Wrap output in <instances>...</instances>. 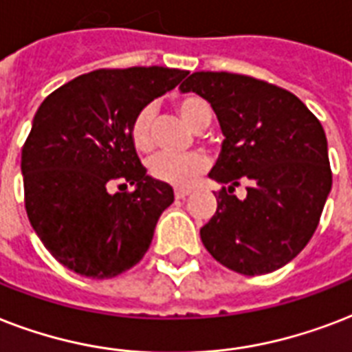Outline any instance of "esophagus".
Listing matches in <instances>:
<instances>
[{
	"instance_id": "esophagus-1",
	"label": "esophagus",
	"mask_w": 352,
	"mask_h": 352,
	"mask_svg": "<svg viewBox=\"0 0 352 352\" xmlns=\"http://www.w3.org/2000/svg\"><path fill=\"white\" fill-rule=\"evenodd\" d=\"M174 195H176V198H178V200H184V198H187V196L190 195V190L189 189H176L174 190Z\"/></svg>"
}]
</instances>
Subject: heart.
I'll list each match as a JSON object with an SVG mask.
<instances>
[{
  "label": "heart",
  "mask_w": 352,
  "mask_h": 352,
  "mask_svg": "<svg viewBox=\"0 0 352 352\" xmlns=\"http://www.w3.org/2000/svg\"><path fill=\"white\" fill-rule=\"evenodd\" d=\"M174 108L179 117L187 122L192 130H204L211 122L213 110L204 97L195 94L182 95L174 100ZM152 124H154V106H141L128 124V135L135 151L148 152L154 145L152 138ZM148 174L151 178L162 184L173 185L178 189H189L198 182L201 174L209 168V157L206 152H190L185 156L173 154H156L148 160Z\"/></svg>",
  "instance_id": "1"
}]
</instances>
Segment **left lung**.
I'll return each mask as SVG.
<instances>
[{
	"instance_id": "8db88e82",
	"label": "left lung",
	"mask_w": 352,
	"mask_h": 352,
	"mask_svg": "<svg viewBox=\"0 0 352 352\" xmlns=\"http://www.w3.org/2000/svg\"><path fill=\"white\" fill-rule=\"evenodd\" d=\"M179 89L213 106L226 135L209 174L224 187L200 230L204 246L236 274L279 270L309 244L331 192L321 122L294 94L246 75L198 72ZM242 183L248 195L239 201Z\"/></svg>"
}]
</instances>
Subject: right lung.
Listing matches in <instances>:
<instances>
[{
    "label": "right lung",
    "mask_w": 352,
    "mask_h": 352,
    "mask_svg": "<svg viewBox=\"0 0 352 352\" xmlns=\"http://www.w3.org/2000/svg\"><path fill=\"white\" fill-rule=\"evenodd\" d=\"M184 77V69L160 65L95 69L40 104L21 148L25 211L43 246L65 268L111 279L146 253L174 190L146 176L128 124L141 106ZM113 181L136 189L111 195Z\"/></svg>",
    "instance_id": "obj_1"
}]
</instances>
